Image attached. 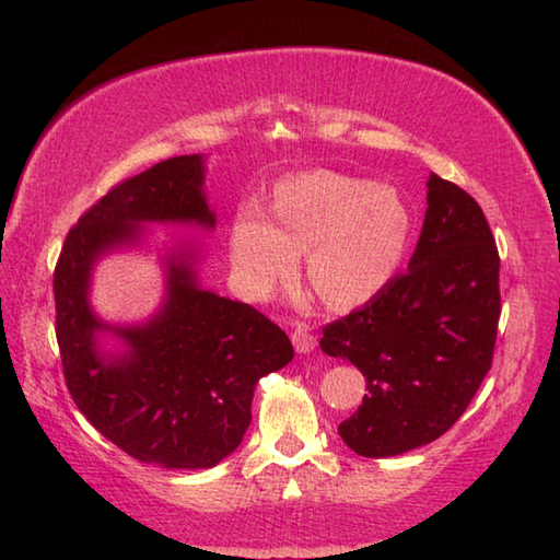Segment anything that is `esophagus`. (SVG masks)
Listing matches in <instances>:
<instances>
[{"mask_svg": "<svg viewBox=\"0 0 560 560\" xmlns=\"http://www.w3.org/2000/svg\"><path fill=\"white\" fill-rule=\"evenodd\" d=\"M291 339H293V347L299 353H311L317 343V337L313 335V329L303 323H295V327L291 331Z\"/></svg>", "mask_w": 560, "mask_h": 560, "instance_id": "34e87169", "label": "esophagus"}]
</instances>
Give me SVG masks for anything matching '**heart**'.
I'll use <instances>...</instances> for the list:
<instances>
[{"mask_svg": "<svg viewBox=\"0 0 560 560\" xmlns=\"http://www.w3.org/2000/svg\"><path fill=\"white\" fill-rule=\"evenodd\" d=\"M271 219L257 205L237 209L229 253L235 287L265 301L307 253V279L331 307L371 301L395 277L411 217L392 185L335 171H311L273 187Z\"/></svg>", "mask_w": 560, "mask_h": 560, "instance_id": "b5f03b06", "label": "heart"}]
</instances>
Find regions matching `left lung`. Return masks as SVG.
Here are the masks:
<instances>
[{
  "instance_id": "1",
  "label": "left lung",
  "mask_w": 560,
  "mask_h": 560,
  "mask_svg": "<svg viewBox=\"0 0 560 560\" xmlns=\"http://www.w3.org/2000/svg\"><path fill=\"white\" fill-rule=\"evenodd\" d=\"M501 257L477 199L435 173L409 271L323 327L319 347L365 375L363 404L339 423L361 457H395L450 431L491 371Z\"/></svg>"
}]
</instances>
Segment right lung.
<instances>
[{
	"label": "right lung",
	"instance_id": "obj_1",
	"mask_svg": "<svg viewBox=\"0 0 560 560\" xmlns=\"http://www.w3.org/2000/svg\"><path fill=\"white\" fill-rule=\"evenodd\" d=\"M205 159L175 156L115 185L74 229L55 267V335L71 399L129 457L163 469H209L229 457L253 421L255 385L293 359L279 325L253 305L199 289L195 253L168 259V293L149 323L110 327L89 305L98 257L135 245L139 223L213 229ZM113 330L128 351L103 357Z\"/></svg>",
	"mask_w": 560,
	"mask_h": 560
}]
</instances>
